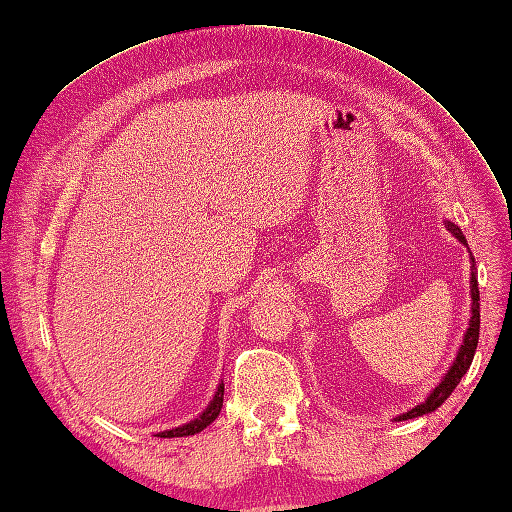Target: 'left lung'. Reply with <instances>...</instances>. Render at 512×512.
<instances>
[{
	"instance_id": "obj_1",
	"label": "left lung",
	"mask_w": 512,
	"mask_h": 512,
	"mask_svg": "<svg viewBox=\"0 0 512 512\" xmlns=\"http://www.w3.org/2000/svg\"><path fill=\"white\" fill-rule=\"evenodd\" d=\"M446 222V228L451 230V235L461 241L463 245L468 247L466 243V237H463V232L459 230V226H455L453 222ZM470 294H472V307H470V327L466 331V335H463V344L459 346V352L455 356L453 365L448 367V371L444 374V378L438 382L436 389H431V393L425 397V401H421V404L414 406L412 410L404 412L395 416V421H408V418H416V416H423V414H429V412H436L444 401L451 397V393L457 389V384L461 382V378L466 376V371L470 369L472 365V359H474V352H476V346H478V331H480V297H478V275H476V265H474V256L470 254Z\"/></svg>"
}]
</instances>
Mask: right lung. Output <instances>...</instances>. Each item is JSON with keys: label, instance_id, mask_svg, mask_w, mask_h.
Segmentation results:
<instances>
[{"label": "right lung", "instance_id": "obj_1", "mask_svg": "<svg viewBox=\"0 0 512 512\" xmlns=\"http://www.w3.org/2000/svg\"><path fill=\"white\" fill-rule=\"evenodd\" d=\"M222 404H224V380L218 384V389H215V395L213 399L209 401V406L200 412L194 421L185 423V425H179V427H173V429H166V431H160L156 433L158 438H185V436H194V433L203 431L205 427H209L215 418H218L220 410H222Z\"/></svg>", "mask_w": 512, "mask_h": 512}]
</instances>
